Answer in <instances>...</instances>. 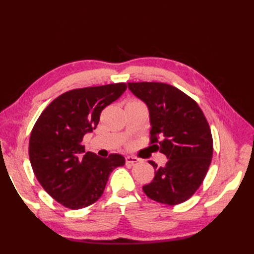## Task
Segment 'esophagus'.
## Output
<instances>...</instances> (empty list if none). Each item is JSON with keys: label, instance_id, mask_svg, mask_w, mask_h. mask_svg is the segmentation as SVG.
Returning <instances> with one entry per match:
<instances>
[{"label": "esophagus", "instance_id": "1", "mask_svg": "<svg viewBox=\"0 0 254 254\" xmlns=\"http://www.w3.org/2000/svg\"><path fill=\"white\" fill-rule=\"evenodd\" d=\"M126 161H127V164H128V165H134V164L137 163L138 158L134 157V156H127Z\"/></svg>", "mask_w": 254, "mask_h": 254}]
</instances>
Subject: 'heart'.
<instances>
[{
  "mask_svg": "<svg viewBox=\"0 0 254 254\" xmlns=\"http://www.w3.org/2000/svg\"><path fill=\"white\" fill-rule=\"evenodd\" d=\"M130 102H138V101H136V100H133V101H130Z\"/></svg>",
  "mask_w": 254,
  "mask_h": 254,
  "instance_id": "heart-1",
  "label": "heart"
}]
</instances>
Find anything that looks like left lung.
<instances>
[{"mask_svg": "<svg viewBox=\"0 0 254 254\" xmlns=\"http://www.w3.org/2000/svg\"><path fill=\"white\" fill-rule=\"evenodd\" d=\"M149 110L150 144L166 155L167 164L154 167L153 181L143 191L154 201L177 205L202 185L213 156V137L203 111L191 97L165 83H127Z\"/></svg>", "mask_w": 254, "mask_h": 254, "instance_id": "obj_1", "label": "left lung"}]
</instances>
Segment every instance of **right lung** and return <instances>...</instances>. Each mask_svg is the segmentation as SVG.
<instances>
[{
	"instance_id": "right-lung-1",
	"label": "right lung",
	"mask_w": 254,
	"mask_h": 254,
	"mask_svg": "<svg viewBox=\"0 0 254 254\" xmlns=\"http://www.w3.org/2000/svg\"><path fill=\"white\" fill-rule=\"evenodd\" d=\"M127 89L126 83L72 89L42 111L29 138V159L46 192L71 209L87 207L104 193L112 170L126 164L122 155L101 158L85 153L86 133L98 126L100 113Z\"/></svg>"
}]
</instances>
